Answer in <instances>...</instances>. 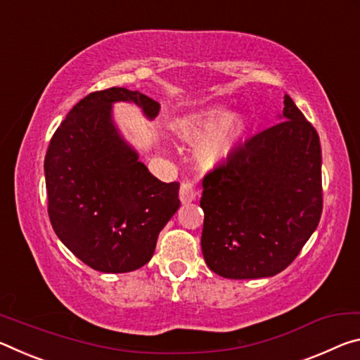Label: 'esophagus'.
<instances>
[{
	"label": "esophagus",
	"mask_w": 360,
	"mask_h": 360,
	"mask_svg": "<svg viewBox=\"0 0 360 360\" xmlns=\"http://www.w3.org/2000/svg\"><path fill=\"white\" fill-rule=\"evenodd\" d=\"M179 196H180V201L184 202V204L193 202L194 199H196L198 193H196V188H194V185H193V181H188L186 180V181H184V184H181Z\"/></svg>",
	"instance_id": "1"
}]
</instances>
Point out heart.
Masks as SVG:
<instances>
[{"instance_id":"heart-1","label":"heart","mask_w":360,"mask_h":360,"mask_svg":"<svg viewBox=\"0 0 360 360\" xmlns=\"http://www.w3.org/2000/svg\"><path fill=\"white\" fill-rule=\"evenodd\" d=\"M209 131L211 134L198 145L196 156L204 166H215L231 153L234 141L243 132V122L239 117H228L226 111L212 110L185 127L180 135L186 141H196Z\"/></svg>"}]
</instances>
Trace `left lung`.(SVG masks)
<instances>
[{
	"label": "left lung",
	"instance_id": "1",
	"mask_svg": "<svg viewBox=\"0 0 360 360\" xmlns=\"http://www.w3.org/2000/svg\"><path fill=\"white\" fill-rule=\"evenodd\" d=\"M281 120L204 176L202 255L226 279L281 273L319 225V135L288 96Z\"/></svg>",
	"mask_w": 360,
	"mask_h": 360
}]
</instances>
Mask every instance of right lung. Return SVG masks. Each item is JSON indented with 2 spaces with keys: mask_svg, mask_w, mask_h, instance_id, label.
I'll list each match as a JSON object with an SVG mask.
<instances>
[{
  "mask_svg": "<svg viewBox=\"0 0 360 360\" xmlns=\"http://www.w3.org/2000/svg\"><path fill=\"white\" fill-rule=\"evenodd\" d=\"M115 102H132L153 120L159 103L110 87L70 110L44 159L47 214L58 239L100 273H129L151 260L158 236L180 207L179 181L164 184L121 137Z\"/></svg>",
  "mask_w": 360,
  "mask_h": 360,
  "instance_id": "obj_1",
  "label": "right lung"
}]
</instances>
